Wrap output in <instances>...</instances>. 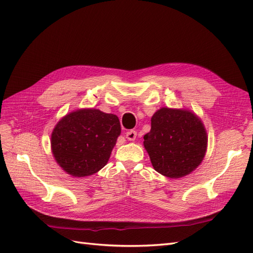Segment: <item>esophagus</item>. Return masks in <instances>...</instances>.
<instances>
[{
    "mask_svg": "<svg viewBox=\"0 0 253 253\" xmlns=\"http://www.w3.org/2000/svg\"><path fill=\"white\" fill-rule=\"evenodd\" d=\"M136 136H137V132L134 131V129H131V131L126 132V137L128 140H135Z\"/></svg>",
    "mask_w": 253,
    "mask_h": 253,
    "instance_id": "esophagus-1",
    "label": "esophagus"
}]
</instances>
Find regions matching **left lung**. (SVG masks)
I'll use <instances>...</instances> for the list:
<instances>
[{"instance_id": "obj_1", "label": "left lung", "mask_w": 253, "mask_h": 253, "mask_svg": "<svg viewBox=\"0 0 253 253\" xmlns=\"http://www.w3.org/2000/svg\"><path fill=\"white\" fill-rule=\"evenodd\" d=\"M143 145L154 169L167 177L180 178L201 165L207 151L206 128L188 110L162 108L151 119Z\"/></svg>"}]
</instances>
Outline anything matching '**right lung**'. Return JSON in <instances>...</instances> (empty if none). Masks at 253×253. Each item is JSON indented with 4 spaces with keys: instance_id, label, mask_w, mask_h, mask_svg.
<instances>
[{
    "instance_id": "obj_1",
    "label": "right lung",
    "mask_w": 253,
    "mask_h": 253,
    "mask_svg": "<svg viewBox=\"0 0 253 253\" xmlns=\"http://www.w3.org/2000/svg\"><path fill=\"white\" fill-rule=\"evenodd\" d=\"M121 133L114 114L81 109L61 119L51 133V152L57 164L74 177L93 175L108 164Z\"/></svg>"
}]
</instances>
